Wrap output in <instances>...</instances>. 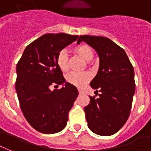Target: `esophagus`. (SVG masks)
Returning a JSON list of instances; mask_svg holds the SVG:
<instances>
[{"mask_svg":"<svg viewBox=\"0 0 151 151\" xmlns=\"http://www.w3.org/2000/svg\"><path fill=\"white\" fill-rule=\"evenodd\" d=\"M78 92H79L80 95H82V94H83V91H82L81 90H80V89H79V90H78Z\"/></svg>","mask_w":151,"mask_h":151,"instance_id":"1","label":"esophagus"}]
</instances>
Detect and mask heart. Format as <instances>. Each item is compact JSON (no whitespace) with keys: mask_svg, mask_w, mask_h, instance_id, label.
I'll use <instances>...</instances> for the list:
<instances>
[{"mask_svg":"<svg viewBox=\"0 0 151 151\" xmlns=\"http://www.w3.org/2000/svg\"><path fill=\"white\" fill-rule=\"evenodd\" d=\"M73 51L80 56H81L84 60L88 61V63H89V60H91L94 56L92 48L86 44H81L75 46L73 48ZM56 63L61 71L67 72L69 70V57L67 52L65 50H61L58 53L56 57ZM66 80L69 84H72L73 86L81 88L89 82L91 80V74L86 71L81 73L72 72L67 76Z\"/></svg>","mask_w":151,"mask_h":151,"instance_id":"heart-1","label":"heart"}]
</instances>
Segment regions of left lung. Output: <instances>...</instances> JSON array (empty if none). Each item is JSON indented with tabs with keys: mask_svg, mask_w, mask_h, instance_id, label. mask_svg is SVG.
I'll return each instance as SVG.
<instances>
[{
	"mask_svg": "<svg viewBox=\"0 0 151 151\" xmlns=\"http://www.w3.org/2000/svg\"><path fill=\"white\" fill-rule=\"evenodd\" d=\"M81 41L94 48L100 60L98 73L90 83L99 97L90 96V104L84 108L88 126L98 135H113L130 114L136 88L133 65L124 50L109 38L84 35L78 43Z\"/></svg>",
	"mask_w": 151,
	"mask_h": 151,
	"instance_id": "left-lung-1",
	"label": "left lung"
}]
</instances>
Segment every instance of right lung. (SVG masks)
Here are the masks:
<instances>
[{
    "label": "right lung",
    "mask_w": 151,
    "mask_h": 151,
    "mask_svg": "<svg viewBox=\"0 0 151 151\" xmlns=\"http://www.w3.org/2000/svg\"><path fill=\"white\" fill-rule=\"evenodd\" d=\"M78 38L65 33L45 34L27 46L17 63L15 89L21 109L29 124L40 133H58L67 125L78 91L65 82L56 57ZM63 83L65 86L60 89L50 90L52 84Z\"/></svg>",
    "instance_id": "right-lung-1"
}]
</instances>
